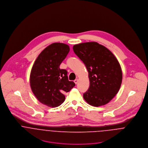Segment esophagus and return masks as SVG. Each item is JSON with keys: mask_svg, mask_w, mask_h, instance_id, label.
<instances>
[{"mask_svg": "<svg viewBox=\"0 0 148 148\" xmlns=\"http://www.w3.org/2000/svg\"><path fill=\"white\" fill-rule=\"evenodd\" d=\"M74 82H75V83L76 84H77L78 83V80H77V79L75 80H74Z\"/></svg>", "mask_w": 148, "mask_h": 148, "instance_id": "obj_1", "label": "esophagus"}]
</instances>
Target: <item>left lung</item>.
<instances>
[{
    "label": "left lung",
    "instance_id": "left-lung-1",
    "mask_svg": "<svg viewBox=\"0 0 148 148\" xmlns=\"http://www.w3.org/2000/svg\"><path fill=\"white\" fill-rule=\"evenodd\" d=\"M73 49L88 72L90 86L83 95L85 100L97 107L108 104L118 93L122 83V70L117 59L97 42L76 44Z\"/></svg>",
    "mask_w": 148,
    "mask_h": 148
}]
</instances>
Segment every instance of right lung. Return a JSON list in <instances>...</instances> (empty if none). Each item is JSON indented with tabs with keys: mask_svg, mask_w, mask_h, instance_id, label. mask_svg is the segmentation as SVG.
Returning a JSON list of instances; mask_svg holds the SVG:
<instances>
[{
	"mask_svg": "<svg viewBox=\"0 0 148 148\" xmlns=\"http://www.w3.org/2000/svg\"><path fill=\"white\" fill-rule=\"evenodd\" d=\"M69 52L67 44L52 43L42 51L34 64L30 86L42 104L52 108L60 106L65 99L64 94L75 86L73 82L68 80L67 71L59 67Z\"/></svg>",
	"mask_w": 148,
	"mask_h": 148,
	"instance_id": "1",
	"label": "right lung"
}]
</instances>
